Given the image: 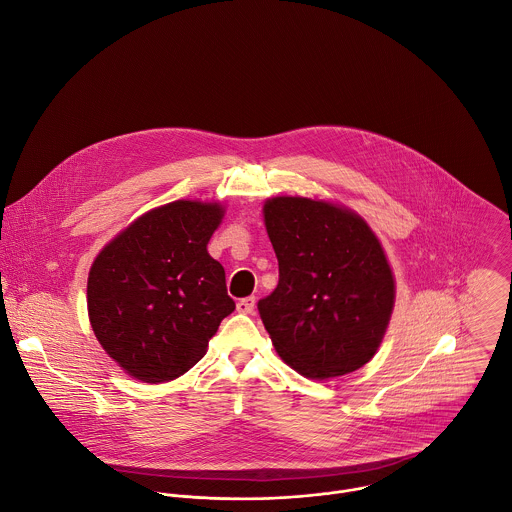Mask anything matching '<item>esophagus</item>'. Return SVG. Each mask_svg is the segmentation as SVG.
Wrapping results in <instances>:
<instances>
[{
  "instance_id": "obj_1",
  "label": "esophagus",
  "mask_w": 512,
  "mask_h": 512,
  "mask_svg": "<svg viewBox=\"0 0 512 512\" xmlns=\"http://www.w3.org/2000/svg\"><path fill=\"white\" fill-rule=\"evenodd\" d=\"M254 306H256V298L254 296H246V298L238 300V304H236L238 312H242V314H252Z\"/></svg>"
}]
</instances>
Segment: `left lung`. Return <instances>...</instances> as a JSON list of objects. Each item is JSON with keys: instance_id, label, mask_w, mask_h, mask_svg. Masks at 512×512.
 Returning a JSON list of instances; mask_svg holds the SVG:
<instances>
[{"instance_id": "1", "label": "left lung", "mask_w": 512, "mask_h": 512, "mask_svg": "<svg viewBox=\"0 0 512 512\" xmlns=\"http://www.w3.org/2000/svg\"><path fill=\"white\" fill-rule=\"evenodd\" d=\"M264 222L280 280L258 312L280 357L310 379L363 367L395 300L375 234L357 214L300 196L270 198Z\"/></svg>"}]
</instances>
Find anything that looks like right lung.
I'll use <instances>...</instances> for the list:
<instances>
[{"instance_id":"add662e5","label":"right lung","mask_w":512,"mask_h":512,"mask_svg":"<svg viewBox=\"0 0 512 512\" xmlns=\"http://www.w3.org/2000/svg\"><path fill=\"white\" fill-rule=\"evenodd\" d=\"M222 206L176 200L135 220L91 266L87 308L103 349L129 375L186 373L236 304L206 244Z\"/></svg>"}]
</instances>
